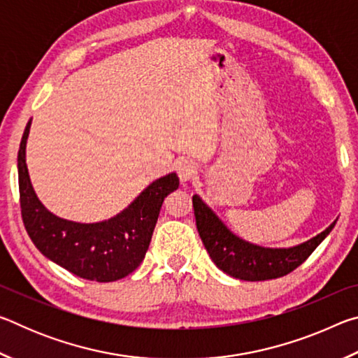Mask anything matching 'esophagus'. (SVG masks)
<instances>
[{
  "label": "esophagus",
  "mask_w": 358,
  "mask_h": 358,
  "mask_svg": "<svg viewBox=\"0 0 358 358\" xmlns=\"http://www.w3.org/2000/svg\"><path fill=\"white\" fill-rule=\"evenodd\" d=\"M177 172H178V177H180L181 181H187V180H191L194 175L197 173V167H196V164H194L192 161L183 159L181 162H178Z\"/></svg>",
  "instance_id": "34e87169"
}]
</instances>
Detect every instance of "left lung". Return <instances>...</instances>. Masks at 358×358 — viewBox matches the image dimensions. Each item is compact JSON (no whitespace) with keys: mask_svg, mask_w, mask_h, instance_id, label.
<instances>
[{"mask_svg":"<svg viewBox=\"0 0 358 358\" xmlns=\"http://www.w3.org/2000/svg\"><path fill=\"white\" fill-rule=\"evenodd\" d=\"M192 207L199 235L211 260L224 273L243 281H265L289 275L311 256L336 224H330L306 243L287 250H270L234 235L199 196H192Z\"/></svg>","mask_w":358,"mask_h":358,"instance_id":"1","label":"left lung"}]
</instances>
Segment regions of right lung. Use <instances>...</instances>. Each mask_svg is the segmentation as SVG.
<instances>
[{"mask_svg":"<svg viewBox=\"0 0 358 358\" xmlns=\"http://www.w3.org/2000/svg\"><path fill=\"white\" fill-rule=\"evenodd\" d=\"M27 124L19 148L22 220L34 246L83 280L110 282L132 273L147 254L161 205L180 186L177 173L156 180L128 208L108 221L80 224L52 215L33 191L25 162Z\"/></svg>","mask_w":358,"mask_h":358,"instance_id":"1","label":"right lung"}]
</instances>
